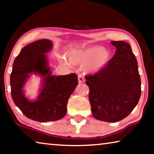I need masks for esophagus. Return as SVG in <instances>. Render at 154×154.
<instances>
[{"mask_svg": "<svg viewBox=\"0 0 154 154\" xmlns=\"http://www.w3.org/2000/svg\"><path fill=\"white\" fill-rule=\"evenodd\" d=\"M84 78H83V77L82 76V75L79 74V75H78V82H79V83H82L83 82H84Z\"/></svg>", "mask_w": 154, "mask_h": 154, "instance_id": "34e87169", "label": "esophagus"}]
</instances>
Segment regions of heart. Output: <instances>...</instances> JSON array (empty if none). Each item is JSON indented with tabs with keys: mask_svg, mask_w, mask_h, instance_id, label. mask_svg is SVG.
Segmentation results:
<instances>
[{
	"mask_svg": "<svg viewBox=\"0 0 154 154\" xmlns=\"http://www.w3.org/2000/svg\"><path fill=\"white\" fill-rule=\"evenodd\" d=\"M70 63L72 65L84 66L85 71L95 74L100 71L110 60L111 54L105 48L94 46L85 49H74L67 54ZM65 65L70 64L65 59H62Z\"/></svg>",
	"mask_w": 154,
	"mask_h": 154,
	"instance_id": "b5f03b06",
	"label": "heart"
}]
</instances>
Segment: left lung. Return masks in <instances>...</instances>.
<instances>
[{"instance_id":"8db88e82","label":"left lung","mask_w":154,"mask_h":154,"mask_svg":"<svg viewBox=\"0 0 154 154\" xmlns=\"http://www.w3.org/2000/svg\"><path fill=\"white\" fill-rule=\"evenodd\" d=\"M116 51L97 73L85 76L89 100L96 119L116 122L128 116L141 94L138 63L132 48L124 41H111Z\"/></svg>"}]
</instances>
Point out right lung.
Masks as SVG:
<instances>
[{"mask_svg": "<svg viewBox=\"0 0 154 154\" xmlns=\"http://www.w3.org/2000/svg\"><path fill=\"white\" fill-rule=\"evenodd\" d=\"M53 47L51 41L41 39L22 48L13 64L10 76L11 96L25 116L32 120L47 122L64 118L68 100L78 84L75 73L56 76L51 73L46 54ZM42 77L40 94L35 101L25 97L23 88L30 75Z\"/></svg>", "mask_w": 154, "mask_h": 154, "instance_id": "right-lung-1", "label": "right lung"}]
</instances>
